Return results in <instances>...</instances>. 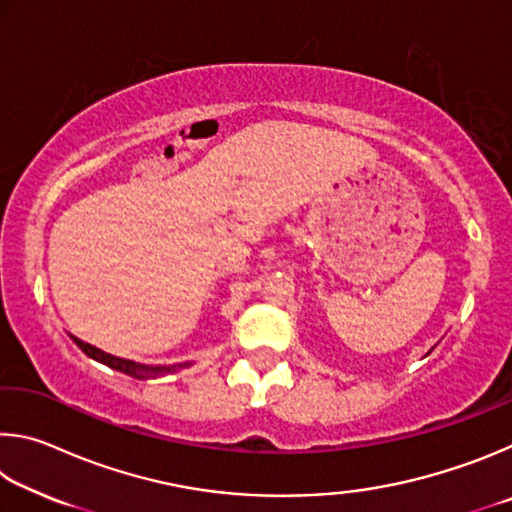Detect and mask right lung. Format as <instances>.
<instances>
[{"mask_svg": "<svg viewBox=\"0 0 512 512\" xmlns=\"http://www.w3.org/2000/svg\"><path fill=\"white\" fill-rule=\"evenodd\" d=\"M72 341L79 345V348L88 354L90 359L103 363V366H108L112 370H119L124 372V375L133 377V379H153L158 375H167V372H176L180 368H187L192 366V363H173V366H144V363H135L131 359H119V357H112V354L103 352L99 348H94V345L90 343H83L81 339H76V336H72Z\"/></svg>", "mask_w": 512, "mask_h": 512, "instance_id": "add662e5", "label": "right lung"}]
</instances>
